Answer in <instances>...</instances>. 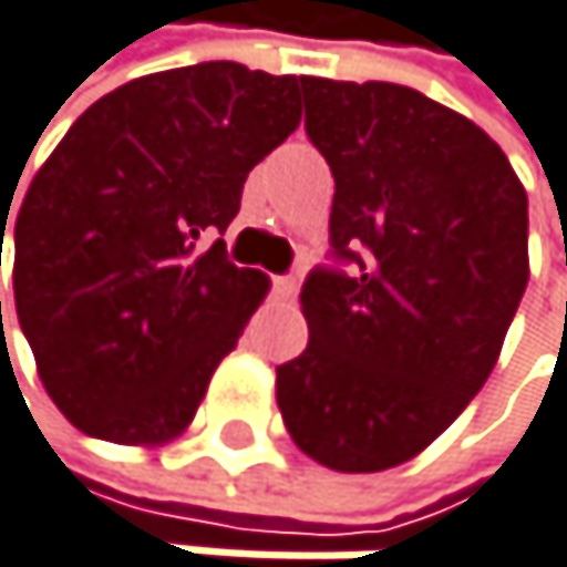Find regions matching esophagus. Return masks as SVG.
Wrapping results in <instances>:
<instances>
[{"instance_id": "obj_1", "label": "esophagus", "mask_w": 567, "mask_h": 567, "mask_svg": "<svg viewBox=\"0 0 567 567\" xmlns=\"http://www.w3.org/2000/svg\"><path fill=\"white\" fill-rule=\"evenodd\" d=\"M296 278L292 275H271V292L275 299H296Z\"/></svg>"}]
</instances>
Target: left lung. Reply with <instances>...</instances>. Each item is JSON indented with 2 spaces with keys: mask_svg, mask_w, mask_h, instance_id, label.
Listing matches in <instances>:
<instances>
[{
  "mask_svg": "<svg viewBox=\"0 0 567 567\" xmlns=\"http://www.w3.org/2000/svg\"><path fill=\"white\" fill-rule=\"evenodd\" d=\"M302 97L350 271H309V347L275 370L278 408L316 463L381 473L486 384L527 289V193L504 148L422 91L302 78Z\"/></svg>",
  "mask_w": 567,
  "mask_h": 567,
  "instance_id": "obj_1",
  "label": "left lung"
}]
</instances>
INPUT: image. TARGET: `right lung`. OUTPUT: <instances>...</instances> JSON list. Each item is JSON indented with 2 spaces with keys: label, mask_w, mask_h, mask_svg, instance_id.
<instances>
[{
  "label": "right lung",
  "mask_w": 567,
  "mask_h": 567,
  "mask_svg": "<svg viewBox=\"0 0 567 567\" xmlns=\"http://www.w3.org/2000/svg\"><path fill=\"white\" fill-rule=\"evenodd\" d=\"M299 78L234 60L148 74L94 101L16 217V316L63 419L163 445L197 415L268 278L217 237L248 173L299 118ZM0 234V265H2ZM2 309V306H0Z\"/></svg>",
  "instance_id": "right-lung-1"
}]
</instances>
